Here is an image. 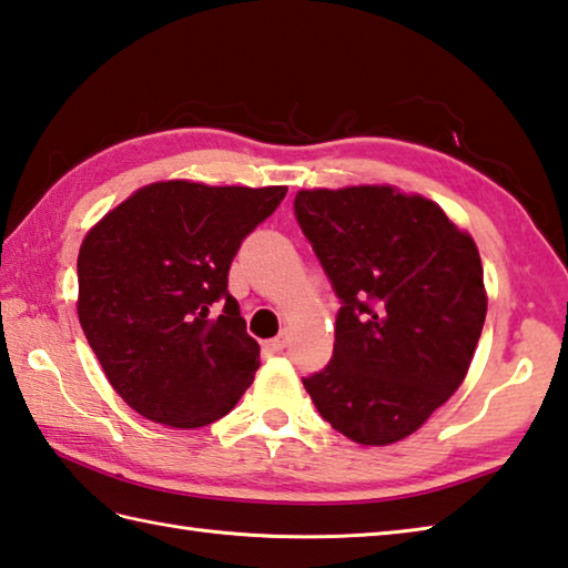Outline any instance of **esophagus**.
Segmentation results:
<instances>
[{"instance_id":"1","label":"esophagus","mask_w":568,"mask_h":568,"mask_svg":"<svg viewBox=\"0 0 568 568\" xmlns=\"http://www.w3.org/2000/svg\"><path fill=\"white\" fill-rule=\"evenodd\" d=\"M288 341H292V336H288V331H280V334H276L266 346H270V348L276 351V353H282V351L288 346Z\"/></svg>"}]
</instances>
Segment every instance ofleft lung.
<instances>
[{"label":"left lung","mask_w":568,"mask_h":568,"mask_svg":"<svg viewBox=\"0 0 568 568\" xmlns=\"http://www.w3.org/2000/svg\"><path fill=\"white\" fill-rule=\"evenodd\" d=\"M294 212L344 304L334 356L304 388L348 440L398 443L473 363L487 316L477 244L437 202L393 185L298 190Z\"/></svg>","instance_id":"8db88e82"}]
</instances>
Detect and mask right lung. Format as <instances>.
Returning a JSON list of instances; mask_svg holds the SVG:
<instances>
[{
	"instance_id": "1",
	"label": "right lung",
	"mask_w": 568,
	"mask_h": 568,
	"mask_svg": "<svg viewBox=\"0 0 568 568\" xmlns=\"http://www.w3.org/2000/svg\"><path fill=\"white\" fill-rule=\"evenodd\" d=\"M284 185L163 180L93 224L79 250L77 312L113 390L168 427L227 415L260 368L227 272ZM223 304L220 317L211 308Z\"/></svg>"
}]
</instances>
